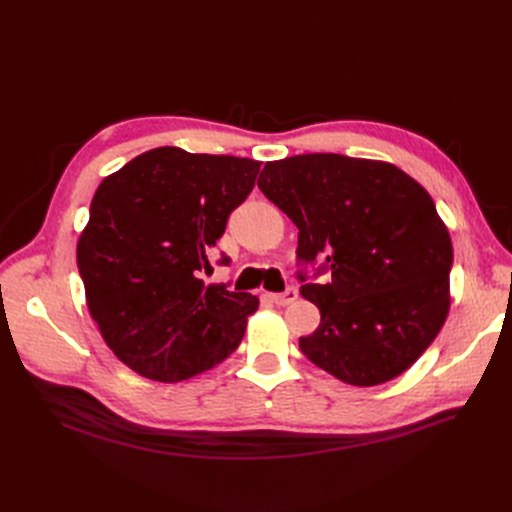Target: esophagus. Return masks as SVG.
<instances>
[{"mask_svg":"<svg viewBox=\"0 0 512 512\" xmlns=\"http://www.w3.org/2000/svg\"><path fill=\"white\" fill-rule=\"evenodd\" d=\"M269 297H271V301H273L275 305H290L292 301H297V297H299V290L294 288V286H288L284 292L269 294Z\"/></svg>","mask_w":512,"mask_h":512,"instance_id":"obj_1","label":"esophagus"}]
</instances>
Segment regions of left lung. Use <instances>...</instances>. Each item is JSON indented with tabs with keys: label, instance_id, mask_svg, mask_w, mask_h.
<instances>
[{
	"label": "left lung",
	"instance_id": "8db88e82",
	"mask_svg": "<svg viewBox=\"0 0 512 512\" xmlns=\"http://www.w3.org/2000/svg\"><path fill=\"white\" fill-rule=\"evenodd\" d=\"M258 188L299 228V265L320 327L299 339L309 361L354 386L397 378L440 333L451 305L453 245L421 183L393 164L305 153L262 168Z\"/></svg>",
	"mask_w": 512,
	"mask_h": 512
}]
</instances>
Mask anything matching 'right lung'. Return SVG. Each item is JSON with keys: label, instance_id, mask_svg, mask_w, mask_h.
<instances>
[{"label": "right lung", "instance_id": "right-lung-1", "mask_svg": "<svg viewBox=\"0 0 512 512\" xmlns=\"http://www.w3.org/2000/svg\"><path fill=\"white\" fill-rule=\"evenodd\" d=\"M258 170L256 160L158 147L100 183L76 265L104 342L136 374L188 380L241 344L258 297L207 286L203 271Z\"/></svg>", "mask_w": 512, "mask_h": 512}]
</instances>
